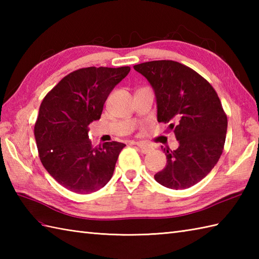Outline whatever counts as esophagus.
Listing matches in <instances>:
<instances>
[{
	"mask_svg": "<svg viewBox=\"0 0 259 259\" xmlns=\"http://www.w3.org/2000/svg\"><path fill=\"white\" fill-rule=\"evenodd\" d=\"M136 146H138L140 148V150L144 153H149L152 150V147L150 145L144 144V142H136Z\"/></svg>",
	"mask_w": 259,
	"mask_h": 259,
	"instance_id": "34e87169",
	"label": "esophagus"
}]
</instances>
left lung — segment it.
I'll list each match as a JSON object with an SVG mask.
<instances>
[{
    "instance_id": "8db88e82",
    "label": "left lung",
    "mask_w": 259,
    "mask_h": 259,
    "mask_svg": "<svg viewBox=\"0 0 259 259\" xmlns=\"http://www.w3.org/2000/svg\"><path fill=\"white\" fill-rule=\"evenodd\" d=\"M134 69L155 91L158 122L169 123L179 142L176 150L163 148L167 163L155 179L170 189L189 188L211 171L223 153L227 115L221 100L207 80L179 62L159 60Z\"/></svg>"
}]
</instances>
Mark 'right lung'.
Returning a JSON list of instances; mask_svg holds the SVG:
<instances>
[{
  "label": "right lung",
  "instance_id": "obj_1",
  "mask_svg": "<svg viewBox=\"0 0 259 259\" xmlns=\"http://www.w3.org/2000/svg\"><path fill=\"white\" fill-rule=\"evenodd\" d=\"M129 67L73 71L48 93L38 110L34 137L47 171L76 194H91L111 179L121 142L93 147L89 125L101 117L110 92L128 75Z\"/></svg>",
  "mask_w": 259,
  "mask_h": 259
}]
</instances>
